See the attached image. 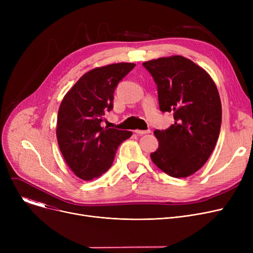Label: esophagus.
Wrapping results in <instances>:
<instances>
[{
  "label": "esophagus",
  "mask_w": 253,
  "mask_h": 253,
  "mask_svg": "<svg viewBox=\"0 0 253 253\" xmlns=\"http://www.w3.org/2000/svg\"><path fill=\"white\" fill-rule=\"evenodd\" d=\"M136 134H140V135H142V134H147V133H151V130L149 129V130H135L134 131Z\"/></svg>",
  "instance_id": "34e87169"
}]
</instances>
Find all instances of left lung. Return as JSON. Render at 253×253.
<instances>
[{
  "label": "left lung",
  "instance_id": "obj_1",
  "mask_svg": "<svg viewBox=\"0 0 253 253\" xmlns=\"http://www.w3.org/2000/svg\"><path fill=\"white\" fill-rule=\"evenodd\" d=\"M153 76L162 112H173L174 124L155 130L159 148L154 164L172 177H188L200 169L216 144L221 102L213 80L201 66L180 55L142 63Z\"/></svg>",
  "mask_w": 253,
  "mask_h": 253
}]
</instances>
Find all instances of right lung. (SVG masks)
Here are the masks:
<instances>
[{
    "label": "right lung",
    "instance_id": "right-lung-1",
    "mask_svg": "<svg viewBox=\"0 0 253 253\" xmlns=\"http://www.w3.org/2000/svg\"><path fill=\"white\" fill-rule=\"evenodd\" d=\"M135 66L120 62L95 68L78 80L64 95L57 116L59 150L75 175L97 178L113 164L117 149L132 132L102 127L104 113L112 111L118 83Z\"/></svg>",
    "mask_w": 253,
    "mask_h": 253
}]
</instances>
